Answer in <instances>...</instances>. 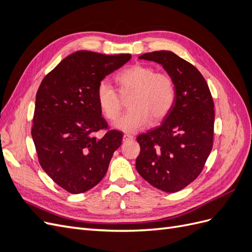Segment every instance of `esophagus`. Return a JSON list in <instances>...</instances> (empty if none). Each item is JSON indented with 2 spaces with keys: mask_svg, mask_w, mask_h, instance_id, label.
Wrapping results in <instances>:
<instances>
[{
  "mask_svg": "<svg viewBox=\"0 0 252 252\" xmlns=\"http://www.w3.org/2000/svg\"><path fill=\"white\" fill-rule=\"evenodd\" d=\"M134 136L132 134H128V133H125L123 135V141L124 142H127V141H130V140H133Z\"/></svg>",
  "mask_w": 252,
  "mask_h": 252,
  "instance_id": "esophagus-1",
  "label": "esophagus"
}]
</instances>
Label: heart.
I'll list each match as a JSON object with an SVG mask.
<instances>
[{"label":"heart","mask_w":252,"mask_h":252,"mask_svg":"<svg viewBox=\"0 0 252 252\" xmlns=\"http://www.w3.org/2000/svg\"><path fill=\"white\" fill-rule=\"evenodd\" d=\"M121 90L133 91L129 109L114 122V127L126 132H135L146 127L151 120L159 122L168 116L175 101V86L170 75L156 72L146 65H132L117 75ZM98 105L110 120L119 117L122 110L120 96L108 81L103 80L96 88Z\"/></svg>","instance_id":"1"}]
</instances>
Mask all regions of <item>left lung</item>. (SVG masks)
I'll use <instances>...</instances> for the list:
<instances>
[{
  "label": "left lung",
  "instance_id": "1",
  "mask_svg": "<svg viewBox=\"0 0 252 252\" xmlns=\"http://www.w3.org/2000/svg\"><path fill=\"white\" fill-rule=\"evenodd\" d=\"M139 59L162 65L172 78L175 101L159 126L140 134L135 168L150 185L177 192L193 182L212 149L215 110L201 72L172 51L147 52Z\"/></svg>",
  "mask_w": 252,
  "mask_h": 252
}]
</instances>
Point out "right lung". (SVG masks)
Wrapping results in <instances>:
<instances>
[{
    "instance_id": "1",
    "label": "right lung",
    "mask_w": 252,
    "mask_h": 252,
    "mask_svg": "<svg viewBox=\"0 0 252 252\" xmlns=\"http://www.w3.org/2000/svg\"><path fill=\"white\" fill-rule=\"evenodd\" d=\"M131 55L106 56L80 50L66 57L37 89L32 135L37 158L52 181L78 194L97 185L107 172L123 132L109 130L96 100L106 75L126 64Z\"/></svg>"
}]
</instances>
